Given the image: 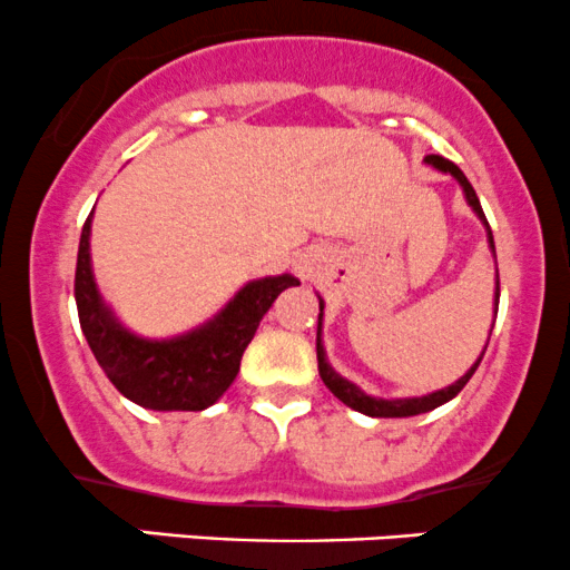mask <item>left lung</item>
<instances>
[{
    "label": "left lung",
    "instance_id": "left-lung-1",
    "mask_svg": "<svg viewBox=\"0 0 570 570\" xmlns=\"http://www.w3.org/2000/svg\"><path fill=\"white\" fill-rule=\"evenodd\" d=\"M424 161H428V165H433L435 170L449 173V175H452V178H458V184L462 186V191H465L468 205H471L473 214H476V216L481 218V224H484V227H487V240H490V248H492V252H495V240H492V229H490V224H487V216H484V210H481V203H479L476 191H473L471 180L465 178V173H462L460 167L454 165V161L443 159V156H435V154L424 156ZM498 303H500V281H495V316H498ZM322 316H324V303H322V297H318V327H316L318 376H322L324 384H327V390L333 392V395H335L337 400H341V403H346L348 409L360 411V414H365V416H384V419H392V416H416V414H428V411L438 409V405L449 403V400L458 397L460 392H462V386H465L468 381H471L473 373H476L481 356H484V352H487V346H484V352H481L479 360L473 362L471 371H468L462 379L454 381V384H449L446 390L430 392V395H424V397H400V400L371 397V395H365V392H362L360 386L352 384V381H346V379L341 376V373H335L333 367H330L327 354H324V346H322ZM490 335H492V330H490ZM487 343H490V341H487Z\"/></svg>",
    "mask_w": 570,
    "mask_h": 570
}]
</instances>
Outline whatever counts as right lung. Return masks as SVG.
Instances as JSON below:
<instances>
[{
	"mask_svg": "<svg viewBox=\"0 0 570 570\" xmlns=\"http://www.w3.org/2000/svg\"><path fill=\"white\" fill-rule=\"evenodd\" d=\"M94 216V210H91ZM86 218L75 267V303L80 330L105 376L124 397L151 411H203L229 390L246 346L271 311L275 297L297 286L295 275H267L248 281L214 318L184 335L151 341L129 333L105 305L91 271Z\"/></svg>",
	"mask_w": 570,
	"mask_h": 570,
	"instance_id": "add662e5",
	"label": "right lung"
}]
</instances>
